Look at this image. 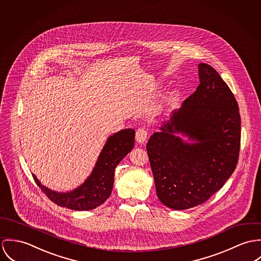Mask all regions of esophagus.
<instances>
[{"instance_id":"34e87169","label":"esophagus","mask_w":261,"mask_h":261,"mask_svg":"<svg viewBox=\"0 0 261 261\" xmlns=\"http://www.w3.org/2000/svg\"><path fill=\"white\" fill-rule=\"evenodd\" d=\"M147 131L143 129V128H140L136 131V136H135V139H136V142L138 144H144L147 140Z\"/></svg>"}]
</instances>
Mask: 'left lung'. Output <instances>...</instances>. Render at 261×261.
I'll return each mask as SVG.
<instances>
[{"label": "left lung", "mask_w": 261, "mask_h": 261, "mask_svg": "<svg viewBox=\"0 0 261 261\" xmlns=\"http://www.w3.org/2000/svg\"><path fill=\"white\" fill-rule=\"evenodd\" d=\"M198 75L196 91L146 146L157 196L175 210L207 201L229 179L239 156L241 121L231 90L208 64H198Z\"/></svg>", "instance_id": "1"}]
</instances>
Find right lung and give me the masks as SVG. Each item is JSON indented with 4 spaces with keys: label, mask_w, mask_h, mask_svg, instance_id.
<instances>
[{
    "label": "right lung",
    "mask_w": 261,
    "mask_h": 261,
    "mask_svg": "<svg viewBox=\"0 0 261 261\" xmlns=\"http://www.w3.org/2000/svg\"><path fill=\"white\" fill-rule=\"evenodd\" d=\"M135 131L133 129H123L109 136L91 174L80 186L71 191H54L44 186L35 174L32 175L41 190L59 206L77 211L95 209L110 197L115 168L133 149Z\"/></svg>",
    "instance_id": "add662e5"
}]
</instances>
